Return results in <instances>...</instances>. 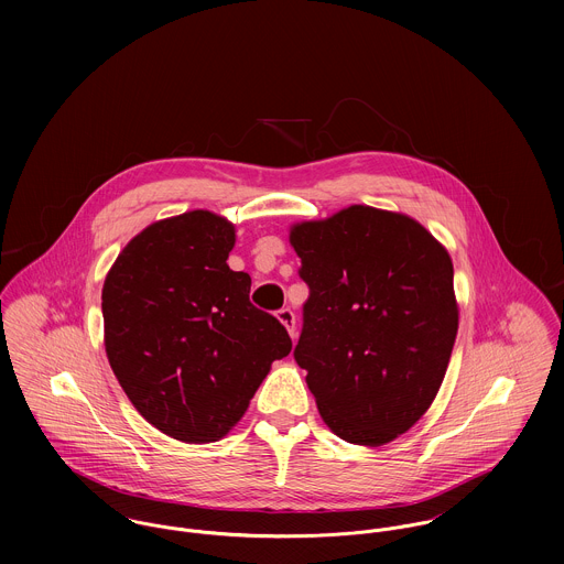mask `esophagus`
<instances>
[{"label":"esophagus","instance_id":"1","mask_svg":"<svg viewBox=\"0 0 564 564\" xmlns=\"http://www.w3.org/2000/svg\"><path fill=\"white\" fill-rule=\"evenodd\" d=\"M278 319L286 325L289 334L295 338V313L289 306H284V308L278 311Z\"/></svg>","mask_w":564,"mask_h":564}]
</instances>
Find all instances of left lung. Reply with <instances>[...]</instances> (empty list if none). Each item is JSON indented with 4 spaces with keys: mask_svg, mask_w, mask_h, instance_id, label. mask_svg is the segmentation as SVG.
Instances as JSON below:
<instances>
[{
    "mask_svg": "<svg viewBox=\"0 0 564 564\" xmlns=\"http://www.w3.org/2000/svg\"><path fill=\"white\" fill-rule=\"evenodd\" d=\"M291 242L308 284L295 362L327 427L382 445L436 398L458 332L454 267L410 217L349 206L300 224Z\"/></svg>",
    "mask_w": 564,
    "mask_h": 564,
    "instance_id": "1",
    "label": "left lung"
}]
</instances>
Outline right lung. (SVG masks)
Listing matches in <instances>:
<instances>
[{
    "mask_svg": "<svg viewBox=\"0 0 564 564\" xmlns=\"http://www.w3.org/2000/svg\"><path fill=\"white\" fill-rule=\"evenodd\" d=\"M235 228L193 210L145 228L106 275L110 367L134 408L184 443L230 432L289 356L286 327L249 302L251 278L228 267Z\"/></svg>",
    "mask_w": 564,
    "mask_h": 564,
    "instance_id": "1",
    "label": "right lung"
}]
</instances>
